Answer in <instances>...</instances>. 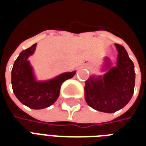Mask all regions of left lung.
Listing matches in <instances>:
<instances>
[{
    "label": "left lung",
    "mask_w": 146,
    "mask_h": 146,
    "mask_svg": "<svg viewBox=\"0 0 146 146\" xmlns=\"http://www.w3.org/2000/svg\"><path fill=\"white\" fill-rule=\"evenodd\" d=\"M118 55L116 66L111 67L108 58L103 76H92L84 87L85 100L89 106L103 113H115L131 100L135 90V73L134 63L125 48L115 44Z\"/></svg>",
    "instance_id": "left-lung-1"
}]
</instances>
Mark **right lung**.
I'll return each instance as SVG.
<instances>
[{
  "instance_id": "1",
  "label": "right lung",
  "mask_w": 146,
  "mask_h": 146,
  "mask_svg": "<svg viewBox=\"0 0 146 146\" xmlns=\"http://www.w3.org/2000/svg\"><path fill=\"white\" fill-rule=\"evenodd\" d=\"M36 44L21 52L11 70V85L16 98L27 107L41 110L54 104L59 96L62 84L72 78L76 71L62 73L53 79L37 81L28 58L34 53Z\"/></svg>"
}]
</instances>
